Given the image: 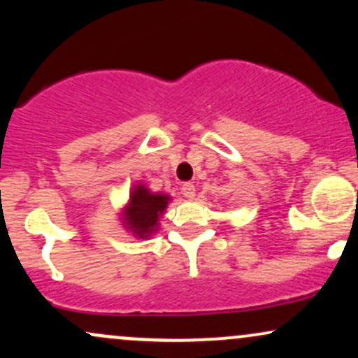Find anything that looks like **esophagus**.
<instances>
[{"label": "esophagus", "mask_w": 358, "mask_h": 358, "mask_svg": "<svg viewBox=\"0 0 358 358\" xmlns=\"http://www.w3.org/2000/svg\"><path fill=\"white\" fill-rule=\"evenodd\" d=\"M182 193H183L185 199L192 200L193 196H195V185H193V183H183Z\"/></svg>", "instance_id": "obj_1"}]
</instances>
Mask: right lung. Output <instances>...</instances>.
Instances as JSON below:
<instances>
[{
  "instance_id": "add662e5",
  "label": "right lung",
  "mask_w": 358,
  "mask_h": 358,
  "mask_svg": "<svg viewBox=\"0 0 358 358\" xmlns=\"http://www.w3.org/2000/svg\"><path fill=\"white\" fill-rule=\"evenodd\" d=\"M170 196L150 193L143 185L134 187L127 205L124 220L126 225L138 237H146L158 227V219L166 208Z\"/></svg>"
}]
</instances>
